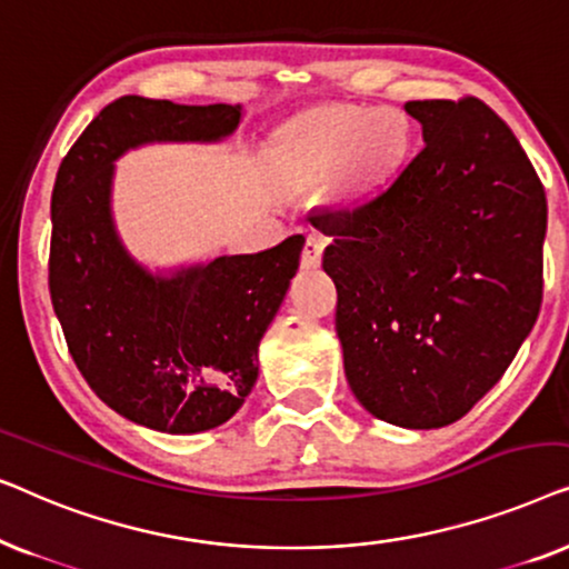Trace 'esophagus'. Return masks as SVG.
<instances>
[{
	"label": "esophagus",
	"instance_id": "34e87169",
	"mask_svg": "<svg viewBox=\"0 0 569 569\" xmlns=\"http://www.w3.org/2000/svg\"><path fill=\"white\" fill-rule=\"evenodd\" d=\"M323 246L326 240L318 236V232H310L306 238V246H302V256H300V263L306 269H316L318 263H321V256H323Z\"/></svg>",
	"mask_w": 569,
	"mask_h": 569
}]
</instances>
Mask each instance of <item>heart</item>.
Segmentation results:
<instances>
[{
    "label": "heart",
    "instance_id": "obj_1",
    "mask_svg": "<svg viewBox=\"0 0 569 569\" xmlns=\"http://www.w3.org/2000/svg\"><path fill=\"white\" fill-rule=\"evenodd\" d=\"M411 121L399 108L333 106L316 113L284 139L287 181L310 183L331 177L341 199H360L383 186L407 158Z\"/></svg>",
    "mask_w": 569,
    "mask_h": 569
}]
</instances>
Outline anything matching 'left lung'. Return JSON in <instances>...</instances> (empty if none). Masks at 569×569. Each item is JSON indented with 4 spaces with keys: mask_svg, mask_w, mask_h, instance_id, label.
Here are the masks:
<instances>
[{
    "mask_svg": "<svg viewBox=\"0 0 569 569\" xmlns=\"http://www.w3.org/2000/svg\"><path fill=\"white\" fill-rule=\"evenodd\" d=\"M403 108L422 123V150L376 197L310 224L331 238L323 269L357 401L435 430L469 415L539 318L547 197L479 98Z\"/></svg>",
    "mask_w": 569,
    "mask_h": 569,
    "instance_id": "1",
    "label": "left lung"
}]
</instances>
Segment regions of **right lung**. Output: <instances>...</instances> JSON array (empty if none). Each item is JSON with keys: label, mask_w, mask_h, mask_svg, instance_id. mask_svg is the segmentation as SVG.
Instances as JSON below:
<instances>
[{"label": "right lung", "mask_w": 569, "mask_h": 569, "mask_svg": "<svg viewBox=\"0 0 569 569\" xmlns=\"http://www.w3.org/2000/svg\"><path fill=\"white\" fill-rule=\"evenodd\" d=\"M238 123L240 106L123 96L90 121L53 183L49 290L69 355L100 401L158 432L212 430L243 407L306 238L150 274L116 236L113 160L147 142H217Z\"/></svg>", "instance_id": "add662e5"}]
</instances>
